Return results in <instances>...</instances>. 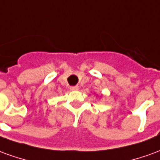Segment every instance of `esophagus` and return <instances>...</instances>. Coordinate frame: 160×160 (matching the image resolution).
<instances>
[{
    "label": "esophagus",
    "mask_w": 160,
    "mask_h": 160,
    "mask_svg": "<svg viewBox=\"0 0 160 160\" xmlns=\"http://www.w3.org/2000/svg\"><path fill=\"white\" fill-rule=\"evenodd\" d=\"M79 89H80V87H79V86H74V87H70V90L72 91H77L79 90Z\"/></svg>",
    "instance_id": "1"
}]
</instances>
